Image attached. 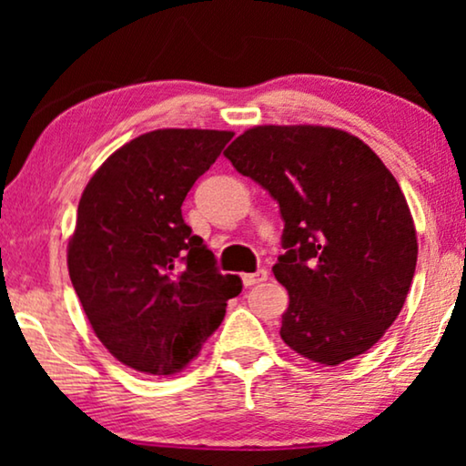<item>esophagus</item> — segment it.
<instances>
[{"instance_id": "34e87169", "label": "esophagus", "mask_w": 466, "mask_h": 466, "mask_svg": "<svg viewBox=\"0 0 466 466\" xmlns=\"http://www.w3.org/2000/svg\"><path fill=\"white\" fill-rule=\"evenodd\" d=\"M265 279H267V271L265 269H258V271H254V273H244V276H241V282H244V286L260 284V282H265Z\"/></svg>"}]
</instances>
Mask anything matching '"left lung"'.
Instances as JSON below:
<instances>
[{
    "label": "left lung",
    "mask_w": 466,
    "mask_h": 466,
    "mask_svg": "<svg viewBox=\"0 0 466 466\" xmlns=\"http://www.w3.org/2000/svg\"><path fill=\"white\" fill-rule=\"evenodd\" d=\"M225 157L279 203L286 346L329 367L367 352L403 309L418 260L394 176L362 139L320 125L252 127Z\"/></svg>",
    "instance_id": "8db88e82"
}]
</instances>
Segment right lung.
Wrapping results in <instances>:
<instances>
[{
	"label": "right lung",
	"mask_w": 466,
	"mask_h": 466,
	"mask_svg": "<svg viewBox=\"0 0 466 466\" xmlns=\"http://www.w3.org/2000/svg\"><path fill=\"white\" fill-rule=\"evenodd\" d=\"M231 131L144 133L95 171L78 203L67 269L95 335L114 359L174 375L220 327L238 276L182 218V201Z\"/></svg>",
	"instance_id": "right-lung-1"
}]
</instances>
